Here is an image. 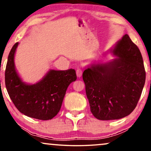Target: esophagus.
Segmentation results:
<instances>
[{
    "instance_id": "1",
    "label": "esophagus",
    "mask_w": 151,
    "mask_h": 151,
    "mask_svg": "<svg viewBox=\"0 0 151 151\" xmlns=\"http://www.w3.org/2000/svg\"><path fill=\"white\" fill-rule=\"evenodd\" d=\"M76 75H77V76L78 78H80L82 75V69H78L77 70H76Z\"/></svg>"
}]
</instances>
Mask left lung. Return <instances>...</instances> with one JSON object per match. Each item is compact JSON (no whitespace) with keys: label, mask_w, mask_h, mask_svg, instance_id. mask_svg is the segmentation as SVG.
I'll use <instances>...</instances> for the list:
<instances>
[{"label":"left lung","mask_w":151,"mask_h":151,"mask_svg":"<svg viewBox=\"0 0 151 151\" xmlns=\"http://www.w3.org/2000/svg\"><path fill=\"white\" fill-rule=\"evenodd\" d=\"M110 51L116 58L92 64L82 74L91 111L100 120L121 119L133 112L146 80L141 52L128 34Z\"/></svg>","instance_id":"1"}]
</instances>
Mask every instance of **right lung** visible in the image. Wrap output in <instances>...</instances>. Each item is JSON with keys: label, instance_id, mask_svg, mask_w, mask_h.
I'll return each mask as SVG.
<instances>
[{"label": "right lung", "instance_id": "right-lung-1", "mask_svg": "<svg viewBox=\"0 0 151 151\" xmlns=\"http://www.w3.org/2000/svg\"><path fill=\"white\" fill-rule=\"evenodd\" d=\"M18 42L8 55L5 69V86L14 104L20 113L32 118L48 120L60 110L68 86L77 79L76 71L50 69L36 84L22 81L16 69L14 56Z\"/></svg>", "mask_w": 151, "mask_h": 151}]
</instances>
